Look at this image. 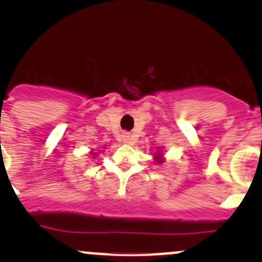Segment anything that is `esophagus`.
<instances>
[{
	"label": "esophagus",
	"instance_id": "obj_1",
	"mask_svg": "<svg viewBox=\"0 0 262 262\" xmlns=\"http://www.w3.org/2000/svg\"><path fill=\"white\" fill-rule=\"evenodd\" d=\"M123 139H124L125 143L130 144V143H132V135L128 134V133H125L124 135H123Z\"/></svg>",
	"mask_w": 262,
	"mask_h": 262
}]
</instances>
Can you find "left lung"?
Segmentation results:
<instances>
[{
	"instance_id": "obj_1",
	"label": "left lung",
	"mask_w": 262,
	"mask_h": 262,
	"mask_svg": "<svg viewBox=\"0 0 262 262\" xmlns=\"http://www.w3.org/2000/svg\"><path fill=\"white\" fill-rule=\"evenodd\" d=\"M154 160L156 162V165H160L162 162L165 161V158H164V154H162V149L158 148V151L154 154Z\"/></svg>"
}]
</instances>
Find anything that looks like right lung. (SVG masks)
Listing matches in <instances>:
<instances>
[{
    "mask_svg": "<svg viewBox=\"0 0 262 262\" xmlns=\"http://www.w3.org/2000/svg\"><path fill=\"white\" fill-rule=\"evenodd\" d=\"M91 155L93 156V158H95V156H97V152H95V151H93V150H92V151H91Z\"/></svg>",
    "mask_w": 262,
    "mask_h": 262,
    "instance_id": "obj_1",
    "label": "right lung"
}]
</instances>
